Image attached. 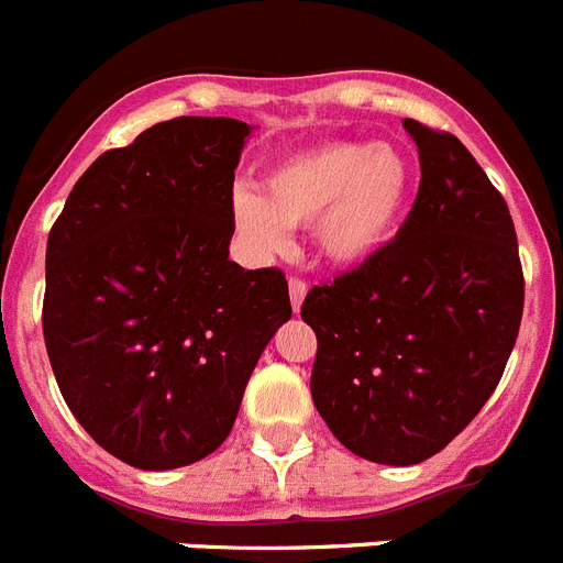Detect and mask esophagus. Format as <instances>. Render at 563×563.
Listing matches in <instances>:
<instances>
[{
	"instance_id": "esophagus-1",
	"label": "esophagus",
	"mask_w": 563,
	"mask_h": 563,
	"mask_svg": "<svg viewBox=\"0 0 563 563\" xmlns=\"http://www.w3.org/2000/svg\"><path fill=\"white\" fill-rule=\"evenodd\" d=\"M287 290H290V305H292V310L299 313L301 301H305V296H307V285H305V282H301L299 276H290V282H287Z\"/></svg>"
}]
</instances>
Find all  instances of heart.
Masks as SVG:
<instances>
[{
  "label": "heart",
  "instance_id": "heart-1",
  "mask_svg": "<svg viewBox=\"0 0 563 563\" xmlns=\"http://www.w3.org/2000/svg\"><path fill=\"white\" fill-rule=\"evenodd\" d=\"M410 196L412 167L398 147L328 142L273 162L262 190L235 187L230 216L258 253H282L290 230L313 224L319 256L350 271L396 239Z\"/></svg>",
  "mask_w": 563,
  "mask_h": 563
}]
</instances>
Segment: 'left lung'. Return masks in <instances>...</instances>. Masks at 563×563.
Here are the masks:
<instances>
[{
	"instance_id": "left-lung-1",
	"label": "left lung",
	"mask_w": 563,
	"mask_h": 563,
	"mask_svg": "<svg viewBox=\"0 0 563 563\" xmlns=\"http://www.w3.org/2000/svg\"><path fill=\"white\" fill-rule=\"evenodd\" d=\"M421 185L362 267L307 292L310 393L350 453L410 467L441 453L501 382L523 310L512 216L453 133L405 119Z\"/></svg>"
}]
</instances>
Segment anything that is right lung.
<instances>
[{
  "label": "right lung",
  "mask_w": 563,
  "mask_h": 563,
  "mask_svg": "<svg viewBox=\"0 0 563 563\" xmlns=\"http://www.w3.org/2000/svg\"><path fill=\"white\" fill-rule=\"evenodd\" d=\"M250 124L179 117L96 158L53 222L42 330L62 398L139 470L222 444L258 355L292 316L278 267L230 262Z\"/></svg>",
  "instance_id": "right-lung-1"
}]
</instances>
